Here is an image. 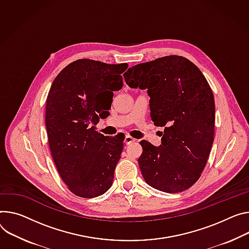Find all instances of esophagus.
Here are the masks:
<instances>
[{"mask_svg": "<svg viewBox=\"0 0 249 249\" xmlns=\"http://www.w3.org/2000/svg\"><path fill=\"white\" fill-rule=\"evenodd\" d=\"M134 142H136V139H134L133 137H131L130 135H126L125 139H124V143H125L126 145H129V144L134 143Z\"/></svg>", "mask_w": 249, "mask_h": 249, "instance_id": "34e87169", "label": "esophagus"}]
</instances>
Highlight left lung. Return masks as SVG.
<instances>
[{
	"mask_svg": "<svg viewBox=\"0 0 249 249\" xmlns=\"http://www.w3.org/2000/svg\"><path fill=\"white\" fill-rule=\"evenodd\" d=\"M131 88L147 89L151 118L164 127L162 144L140 142L146 183L165 193L191 188L206 167L214 136V98L201 71L188 58L168 55L134 65L124 73Z\"/></svg>",
	"mask_w": 249,
	"mask_h": 249,
	"instance_id": "obj_1",
	"label": "left lung"
}]
</instances>
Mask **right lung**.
Segmentation results:
<instances>
[{"label": "right lung", "instance_id": "obj_1", "mask_svg": "<svg viewBox=\"0 0 249 249\" xmlns=\"http://www.w3.org/2000/svg\"><path fill=\"white\" fill-rule=\"evenodd\" d=\"M127 67L78 59L64 67L50 89L46 127L51 153L62 180L80 197L101 196L113 183L124 139L96 131L99 118L108 113L98 99L113 98V91L122 88Z\"/></svg>", "mask_w": 249, "mask_h": 249}]
</instances>
